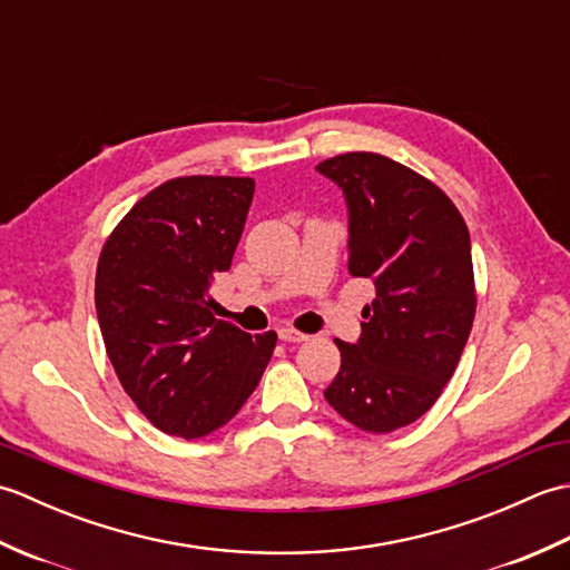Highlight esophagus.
<instances>
[{"label":"esophagus","mask_w":570,"mask_h":570,"mask_svg":"<svg viewBox=\"0 0 570 570\" xmlns=\"http://www.w3.org/2000/svg\"><path fill=\"white\" fill-rule=\"evenodd\" d=\"M278 337H282L284 343H304V341H308V335H304V333H298L296 328H278Z\"/></svg>","instance_id":"esophagus-1"}]
</instances>
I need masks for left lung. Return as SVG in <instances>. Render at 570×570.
<instances>
[{
    "mask_svg": "<svg viewBox=\"0 0 570 570\" xmlns=\"http://www.w3.org/2000/svg\"><path fill=\"white\" fill-rule=\"evenodd\" d=\"M316 171L343 190L347 269L374 284L357 343L335 341L341 372L328 404L367 433L421 419L453 377L475 318L470 235L431 180L370 151L325 159Z\"/></svg>",
    "mask_w": 570,
    "mask_h": 570,
    "instance_id": "obj_1",
    "label": "left lung"
}]
</instances>
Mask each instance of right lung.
Listing matches in <instances>:
<instances>
[{
  "label": "right lung",
  "mask_w": 570,
  "mask_h": 570,
  "mask_svg": "<svg viewBox=\"0 0 570 570\" xmlns=\"http://www.w3.org/2000/svg\"><path fill=\"white\" fill-rule=\"evenodd\" d=\"M254 196L252 178L166 180L105 242L95 308L112 367L156 429L203 439L257 390L276 333L249 335L213 316Z\"/></svg>",
  "instance_id": "add662e5"
}]
</instances>
